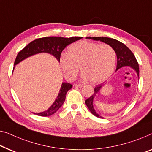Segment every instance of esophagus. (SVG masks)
I'll return each mask as SVG.
<instances>
[{
    "label": "esophagus",
    "mask_w": 152,
    "mask_h": 152,
    "mask_svg": "<svg viewBox=\"0 0 152 152\" xmlns=\"http://www.w3.org/2000/svg\"><path fill=\"white\" fill-rule=\"evenodd\" d=\"M75 86L76 88H82L83 86V84H75Z\"/></svg>",
    "instance_id": "obj_1"
}]
</instances>
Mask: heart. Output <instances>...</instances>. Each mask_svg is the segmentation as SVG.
<instances>
[{
    "label": "heart",
    "instance_id": "heart-1",
    "mask_svg": "<svg viewBox=\"0 0 152 152\" xmlns=\"http://www.w3.org/2000/svg\"><path fill=\"white\" fill-rule=\"evenodd\" d=\"M116 60V52L110 45L80 41L69 46L68 54L61 55L60 61L67 80H74L80 67L83 80L101 83L113 75Z\"/></svg>",
    "mask_w": 152,
    "mask_h": 152
}]
</instances>
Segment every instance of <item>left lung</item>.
<instances>
[{"label":"left lung","instance_id":"left-lung-1","mask_svg":"<svg viewBox=\"0 0 152 152\" xmlns=\"http://www.w3.org/2000/svg\"><path fill=\"white\" fill-rule=\"evenodd\" d=\"M88 39H92L94 40H99L103 42L107 45H110L115 50L116 54V58H117V64H116V71L121 68L128 66L132 69L134 71L138 77H139V67H138V61L136 60L134 55L131 51L130 49L128 47H126L124 43L121 42L118 40H116L115 39L107 38V37H88ZM102 88V85H98L94 88V92L92 95L87 99L85 101L86 105H87L88 108L91 111V113L96 117L102 118V116H100L96 113L95 109L94 107L93 100L94 96L98 93L101 88Z\"/></svg>","mask_w":152,"mask_h":152}]
</instances>
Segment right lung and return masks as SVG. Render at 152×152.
<instances>
[{
	"label": "right lung",
	"instance_id": "right-lung-1",
	"mask_svg": "<svg viewBox=\"0 0 152 152\" xmlns=\"http://www.w3.org/2000/svg\"><path fill=\"white\" fill-rule=\"evenodd\" d=\"M81 38H82L81 37H71V38H66L62 37L52 36L35 39L18 53L16 60L14 61V66L28 57L40 53H47L52 55L60 62L61 53L62 50L65 49V47L70 44ZM72 87V85L71 83L63 82L56 99L50 105L49 108L42 113L34 114L41 116H49L56 113L63 105L67 92L71 89Z\"/></svg>",
	"mask_w": 152,
	"mask_h": 152
}]
</instances>
